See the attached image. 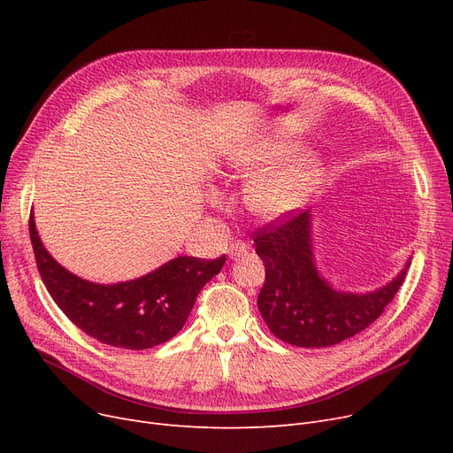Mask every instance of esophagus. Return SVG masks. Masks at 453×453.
Listing matches in <instances>:
<instances>
[{"label": "esophagus", "instance_id": "1", "mask_svg": "<svg viewBox=\"0 0 453 453\" xmlns=\"http://www.w3.org/2000/svg\"><path fill=\"white\" fill-rule=\"evenodd\" d=\"M248 251H250V246H248L246 242H242V241H234V242H231L229 248H227V255H229L231 258H239V257L246 255Z\"/></svg>", "mask_w": 453, "mask_h": 453}]
</instances>
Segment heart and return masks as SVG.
<instances>
[{"label":"heart","instance_id":"heart-1","mask_svg":"<svg viewBox=\"0 0 453 453\" xmlns=\"http://www.w3.org/2000/svg\"><path fill=\"white\" fill-rule=\"evenodd\" d=\"M290 152L292 147L275 142L236 163L239 174L255 180L248 188L246 200L251 212L260 220L277 222L290 217L319 183L321 163L316 156H301L280 171L268 174Z\"/></svg>","mask_w":453,"mask_h":453}]
</instances>
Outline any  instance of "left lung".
I'll use <instances>...</instances> for the list:
<instances>
[{"instance_id": "obj_1", "label": "left lung", "mask_w": 453, "mask_h": 453, "mask_svg": "<svg viewBox=\"0 0 453 453\" xmlns=\"http://www.w3.org/2000/svg\"><path fill=\"white\" fill-rule=\"evenodd\" d=\"M311 212H296L284 222L258 229L253 241L266 268L265 287L257 297L260 316L280 342L318 349L356 336L382 316L411 260L374 292H338L316 268Z\"/></svg>"}]
</instances>
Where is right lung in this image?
Returning <instances> with one entry per match:
<instances>
[{"mask_svg": "<svg viewBox=\"0 0 453 453\" xmlns=\"http://www.w3.org/2000/svg\"><path fill=\"white\" fill-rule=\"evenodd\" d=\"M29 233L40 277L67 319L104 345L130 350L150 349L174 338L200 290L226 263V255L212 260L176 257L139 279L99 284L57 263L40 241L33 212Z\"/></svg>", "mask_w": 453, "mask_h": 453, "instance_id": "right-lung-1", "label": "right lung"}]
</instances>
